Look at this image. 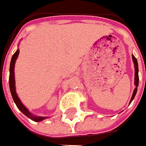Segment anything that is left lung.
Instances as JSON below:
<instances>
[{"label": "left lung", "instance_id": "left-lung-1", "mask_svg": "<svg viewBox=\"0 0 146 146\" xmlns=\"http://www.w3.org/2000/svg\"><path fill=\"white\" fill-rule=\"evenodd\" d=\"M132 61H133V63H134V66H135V85H136V88L133 91V93H132V98H131V101H130V103L132 102V100L134 99L136 94H137V87L138 84H139V76H138V63H137V58L134 57V55H132Z\"/></svg>", "mask_w": 146, "mask_h": 146}]
</instances>
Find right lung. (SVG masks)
Instances as JSON below:
<instances>
[{"label": "right lung", "mask_w": 146, "mask_h": 146, "mask_svg": "<svg viewBox=\"0 0 146 146\" xmlns=\"http://www.w3.org/2000/svg\"><path fill=\"white\" fill-rule=\"evenodd\" d=\"M19 54V49H17V51L14 53V54L12 56L11 62H10V66H9V89H10V93L12 95V98L14 99V103L16 104L17 107L19 109V110L23 113L24 115L28 117L29 119H31V120L35 121V122H40L42 121L45 119H47L48 117H43V116H36V115H32L31 113L29 112V110L26 108L24 105L21 102L20 99L18 97L17 93H16V89H15V80H14V65L16 59L18 58Z\"/></svg>", "instance_id": "add662e5"}]
</instances>
